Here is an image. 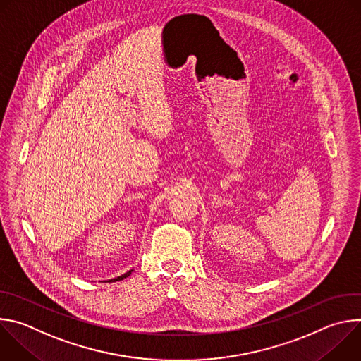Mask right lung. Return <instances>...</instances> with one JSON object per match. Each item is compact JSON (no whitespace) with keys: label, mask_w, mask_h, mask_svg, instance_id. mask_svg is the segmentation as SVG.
I'll return each instance as SVG.
<instances>
[{"label":"right lung","mask_w":361,"mask_h":361,"mask_svg":"<svg viewBox=\"0 0 361 361\" xmlns=\"http://www.w3.org/2000/svg\"><path fill=\"white\" fill-rule=\"evenodd\" d=\"M133 273V270H130V271H127L126 274H123V276H118V277H116V279H111V280H109V283H113V281H120V280H123V279H126V277H128L130 274Z\"/></svg>","instance_id":"1"}]
</instances>
